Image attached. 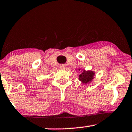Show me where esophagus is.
<instances>
[{
  "label": "esophagus",
  "mask_w": 132,
  "mask_h": 132,
  "mask_svg": "<svg viewBox=\"0 0 132 132\" xmlns=\"http://www.w3.org/2000/svg\"><path fill=\"white\" fill-rule=\"evenodd\" d=\"M59 68H60V69H65V68H66V67H65L64 65H63V64H61V65H60Z\"/></svg>",
  "instance_id": "esophagus-1"
}]
</instances>
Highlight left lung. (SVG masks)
<instances>
[{"label": "left lung", "instance_id": "8db88e82", "mask_svg": "<svg viewBox=\"0 0 132 132\" xmlns=\"http://www.w3.org/2000/svg\"><path fill=\"white\" fill-rule=\"evenodd\" d=\"M80 70V69H79ZM94 72L93 71H86L85 70L83 71V72L79 76V80L83 83H88L90 81H92L94 78Z\"/></svg>", "mask_w": 132, "mask_h": 132}]
</instances>
